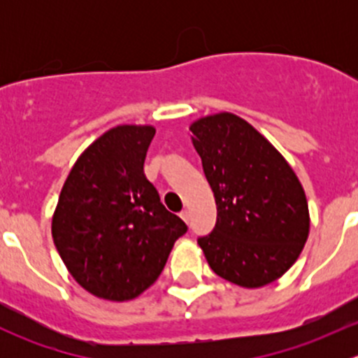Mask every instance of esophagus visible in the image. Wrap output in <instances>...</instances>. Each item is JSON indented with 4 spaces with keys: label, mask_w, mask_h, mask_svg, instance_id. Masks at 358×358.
<instances>
[{
    "label": "esophagus",
    "mask_w": 358,
    "mask_h": 358,
    "mask_svg": "<svg viewBox=\"0 0 358 358\" xmlns=\"http://www.w3.org/2000/svg\"><path fill=\"white\" fill-rule=\"evenodd\" d=\"M180 218H182L185 223H189V222H190V213L185 209V211L180 213Z\"/></svg>",
    "instance_id": "obj_1"
}]
</instances>
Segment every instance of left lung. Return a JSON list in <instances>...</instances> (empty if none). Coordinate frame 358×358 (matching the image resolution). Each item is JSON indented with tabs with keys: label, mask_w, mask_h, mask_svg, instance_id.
I'll return each mask as SVG.
<instances>
[{
	"label": "left lung",
	"mask_w": 358,
	"mask_h": 358,
	"mask_svg": "<svg viewBox=\"0 0 358 358\" xmlns=\"http://www.w3.org/2000/svg\"><path fill=\"white\" fill-rule=\"evenodd\" d=\"M190 131L216 201L215 229L197 239L209 266L248 289L273 282L308 239V202L298 176L239 115H206Z\"/></svg>",
	"instance_id": "obj_1"
}]
</instances>
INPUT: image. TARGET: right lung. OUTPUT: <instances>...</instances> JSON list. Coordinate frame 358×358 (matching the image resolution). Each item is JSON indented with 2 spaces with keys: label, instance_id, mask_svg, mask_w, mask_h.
Here are the masks:
<instances>
[{
  "label": "right lung",
  "instance_id": "add662e5",
  "mask_svg": "<svg viewBox=\"0 0 358 358\" xmlns=\"http://www.w3.org/2000/svg\"><path fill=\"white\" fill-rule=\"evenodd\" d=\"M154 135V126L136 124L103 133L78 157L57 202L53 243L76 282L96 298L142 294L187 232L143 173Z\"/></svg>",
  "mask_w": 358,
  "mask_h": 358
}]
</instances>
